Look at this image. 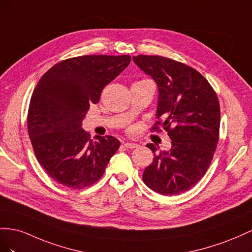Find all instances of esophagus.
<instances>
[{
  "mask_svg": "<svg viewBox=\"0 0 252 252\" xmlns=\"http://www.w3.org/2000/svg\"><path fill=\"white\" fill-rule=\"evenodd\" d=\"M122 146H124L126 149H134V148L138 147L137 143H134V142H124V143H122Z\"/></svg>",
  "mask_w": 252,
  "mask_h": 252,
  "instance_id": "34e87169",
  "label": "esophagus"
}]
</instances>
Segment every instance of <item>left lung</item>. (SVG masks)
Segmentation results:
<instances>
[{
    "label": "left lung",
    "instance_id": "left-lung-1",
    "mask_svg": "<svg viewBox=\"0 0 252 252\" xmlns=\"http://www.w3.org/2000/svg\"><path fill=\"white\" fill-rule=\"evenodd\" d=\"M133 60L158 86L156 117L160 120L154 130L161 126L172 140L171 149L159 153L148 143L154 159L142 179L162 195L181 194L202 179L212 161L220 120L217 93L202 74L182 62L146 55Z\"/></svg>",
    "mask_w": 252,
    "mask_h": 252
}]
</instances>
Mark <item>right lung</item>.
<instances>
[{
	"label": "right lung",
	"mask_w": 252,
	"mask_h": 252,
	"mask_svg": "<svg viewBox=\"0 0 252 252\" xmlns=\"http://www.w3.org/2000/svg\"><path fill=\"white\" fill-rule=\"evenodd\" d=\"M131 62V56L89 55L63 60L41 77L27 115L33 152L46 173L71 189H83L102 177L120 142L81 128L90 104Z\"/></svg>",
	"instance_id": "1"
}]
</instances>
